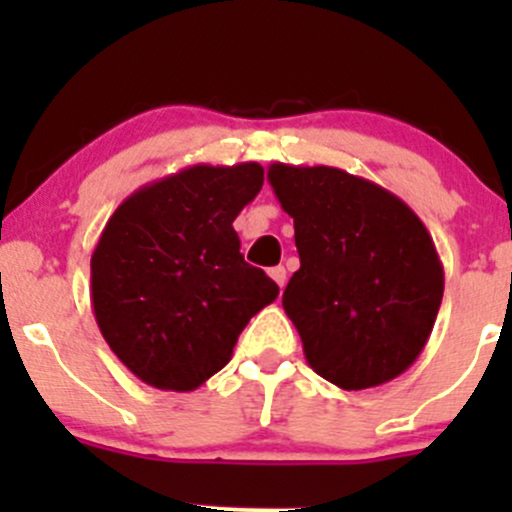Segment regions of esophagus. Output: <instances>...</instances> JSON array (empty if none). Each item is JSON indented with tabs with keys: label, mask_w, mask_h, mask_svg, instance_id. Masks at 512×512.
Segmentation results:
<instances>
[{
	"label": "esophagus",
	"mask_w": 512,
	"mask_h": 512,
	"mask_svg": "<svg viewBox=\"0 0 512 512\" xmlns=\"http://www.w3.org/2000/svg\"><path fill=\"white\" fill-rule=\"evenodd\" d=\"M270 277H272V280L277 282V285H280V289L287 285V270H285V267H282V265L272 267V270H270Z\"/></svg>",
	"instance_id": "obj_1"
}]
</instances>
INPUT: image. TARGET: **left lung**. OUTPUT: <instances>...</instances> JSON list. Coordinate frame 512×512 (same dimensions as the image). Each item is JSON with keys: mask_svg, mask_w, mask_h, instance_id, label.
Here are the masks:
<instances>
[{"mask_svg": "<svg viewBox=\"0 0 512 512\" xmlns=\"http://www.w3.org/2000/svg\"><path fill=\"white\" fill-rule=\"evenodd\" d=\"M299 270L282 294L307 364L347 391L404 374L431 337L443 265L426 225L381 185L332 165L272 163Z\"/></svg>", "mask_w": 512, "mask_h": 512, "instance_id": "1", "label": "left lung"}]
</instances>
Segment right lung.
Here are the masks:
<instances>
[{
    "label": "right lung",
    "mask_w": 512,
    "mask_h": 512,
    "mask_svg": "<svg viewBox=\"0 0 512 512\" xmlns=\"http://www.w3.org/2000/svg\"><path fill=\"white\" fill-rule=\"evenodd\" d=\"M260 163L188 165L128 195L91 255V304L111 352L143 384L193 391L230 361L280 287L240 255L235 218Z\"/></svg>",
    "instance_id": "right-lung-1"
}]
</instances>
